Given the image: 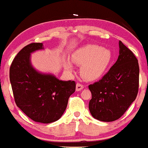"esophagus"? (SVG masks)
I'll return each instance as SVG.
<instances>
[{"mask_svg": "<svg viewBox=\"0 0 148 148\" xmlns=\"http://www.w3.org/2000/svg\"><path fill=\"white\" fill-rule=\"evenodd\" d=\"M84 86L83 84H82L80 83H77V84H76V90L77 91H79L81 90H82L84 88Z\"/></svg>", "mask_w": 148, "mask_h": 148, "instance_id": "esophagus-1", "label": "esophagus"}]
</instances>
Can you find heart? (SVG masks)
I'll list each match as a JSON object with an SVG mask.
<instances>
[{"label":"heart","instance_id":"obj_1","mask_svg":"<svg viewBox=\"0 0 148 148\" xmlns=\"http://www.w3.org/2000/svg\"><path fill=\"white\" fill-rule=\"evenodd\" d=\"M72 60L82 66L81 73L85 79L95 80L101 77L112 61V53L108 49L96 45H88L78 49L73 54ZM66 68L72 71V64L67 62Z\"/></svg>","mask_w":148,"mask_h":148}]
</instances>
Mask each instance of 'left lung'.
I'll return each mask as SVG.
<instances>
[{"mask_svg":"<svg viewBox=\"0 0 148 148\" xmlns=\"http://www.w3.org/2000/svg\"><path fill=\"white\" fill-rule=\"evenodd\" d=\"M119 55L99 81L88 86L92 94L89 110L95 119L113 121L119 119L138 94L139 66L134 53L119 41Z\"/></svg>","mask_w":148,"mask_h":148,"instance_id":"obj_1","label":"left lung"}]
</instances>
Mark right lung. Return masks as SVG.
<instances>
[{
	"mask_svg": "<svg viewBox=\"0 0 148 148\" xmlns=\"http://www.w3.org/2000/svg\"><path fill=\"white\" fill-rule=\"evenodd\" d=\"M42 46L34 42L21 49L11 64L10 79L17 106L33 121L49 123L62 115L76 84L75 81H62L33 68L31 53L42 49Z\"/></svg>",
	"mask_w": 148,
	"mask_h": 148,
	"instance_id": "right-lung-1",
	"label": "right lung"
}]
</instances>
